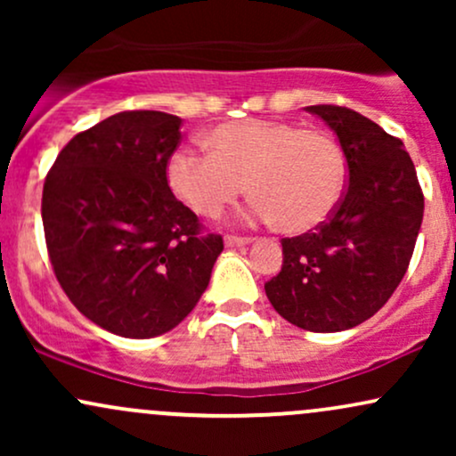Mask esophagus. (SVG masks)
Returning <instances> with one entry per match:
<instances>
[{
    "label": "esophagus",
    "instance_id": "1",
    "mask_svg": "<svg viewBox=\"0 0 456 456\" xmlns=\"http://www.w3.org/2000/svg\"><path fill=\"white\" fill-rule=\"evenodd\" d=\"M253 242V238H240V235H227L224 238V246L227 248H240V246H248Z\"/></svg>",
    "mask_w": 456,
    "mask_h": 456
}]
</instances>
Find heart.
<instances>
[{
    "label": "heart",
    "mask_w": 456,
    "mask_h": 456,
    "mask_svg": "<svg viewBox=\"0 0 456 456\" xmlns=\"http://www.w3.org/2000/svg\"><path fill=\"white\" fill-rule=\"evenodd\" d=\"M208 151L177 148L167 160L171 192L199 216H218L246 191L248 218L285 233L322 227L338 208L347 165L326 130L285 119H235L210 128Z\"/></svg>",
    "instance_id": "heart-1"
}]
</instances>
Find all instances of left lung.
<instances>
[{"instance_id":"8db88e82","label":"left lung","mask_w":456,"mask_h":456,"mask_svg":"<svg viewBox=\"0 0 456 456\" xmlns=\"http://www.w3.org/2000/svg\"><path fill=\"white\" fill-rule=\"evenodd\" d=\"M306 111L337 134L349 184L328 223L282 240V268L265 282V296L297 328L341 332L373 317L399 287L425 197L401 139L347 107Z\"/></svg>"}]
</instances>
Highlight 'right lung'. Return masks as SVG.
Instances as JSON below:
<instances>
[{
	"label": "right lung",
	"instance_id": "add662e5",
	"mask_svg": "<svg viewBox=\"0 0 456 456\" xmlns=\"http://www.w3.org/2000/svg\"><path fill=\"white\" fill-rule=\"evenodd\" d=\"M182 119L124 111L68 141L43 191L46 250L87 319L126 338L169 332L197 306L223 238L167 184Z\"/></svg>",
	"mask_w": 456,
	"mask_h": 456
}]
</instances>
